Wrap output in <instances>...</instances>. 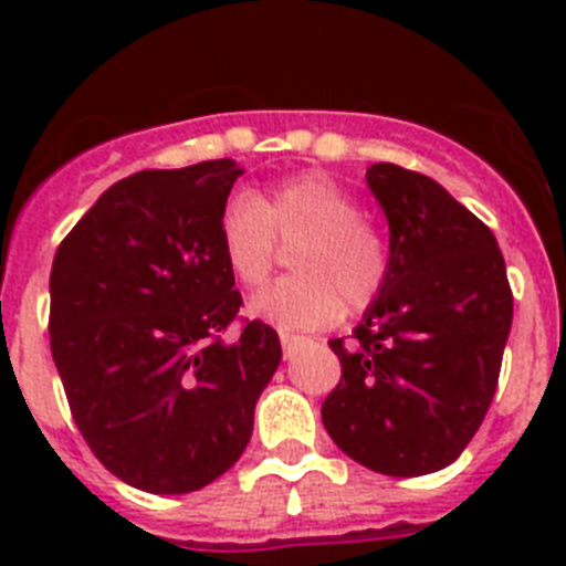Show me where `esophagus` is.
Listing matches in <instances>:
<instances>
[{
  "mask_svg": "<svg viewBox=\"0 0 566 566\" xmlns=\"http://www.w3.org/2000/svg\"><path fill=\"white\" fill-rule=\"evenodd\" d=\"M280 345H283V354H286V357H292V354L297 352L300 345H303V337H297V334L283 332V334H280Z\"/></svg>",
  "mask_w": 566,
  "mask_h": 566,
  "instance_id": "obj_1",
  "label": "esophagus"
}]
</instances>
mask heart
<instances>
[{
	"mask_svg": "<svg viewBox=\"0 0 566 566\" xmlns=\"http://www.w3.org/2000/svg\"><path fill=\"white\" fill-rule=\"evenodd\" d=\"M357 198L334 178L308 172L274 187L266 198L232 195L218 221L227 269L243 286H260L277 258V240L297 247V277L258 292L249 312L277 328H317L345 308L363 312L382 292L388 247L359 221Z\"/></svg>",
	"mask_w": 566,
	"mask_h": 566,
	"instance_id": "1",
	"label": "heart"
}]
</instances>
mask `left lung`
Returning a JSON list of instances; mask_svg holds the SVG:
<instances>
[{
  "label": "left lung",
  "instance_id": "8db88e82",
  "mask_svg": "<svg viewBox=\"0 0 566 566\" xmlns=\"http://www.w3.org/2000/svg\"><path fill=\"white\" fill-rule=\"evenodd\" d=\"M365 184L388 221V277L352 345L323 424L345 457L385 476L457 462L496 394L513 326L499 243L442 184L374 164Z\"/></svg>",
  "mask_w": 566,
  "mask_h": 566
}]
</instances>
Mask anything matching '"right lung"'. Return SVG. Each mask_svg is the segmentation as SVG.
<instances>
[{
  "label": "right lung",
  "instance_id": "1",
  "mask_svg": "<svg viewBox=\"0 0 566 566\" xmlns=\"http://www.w3.org/2000/svg\"><path fill=\"white\" fill-rule=\"evenodd\" d=\"M232 158L113 184L70 229L50 272V352L98 462L147 493L207 488L247 451L277 371V332H221L243 306L218 221Z\"/></svg>",
  "mask_w": 566,
  "mask_h": 566
}]
</instances>
